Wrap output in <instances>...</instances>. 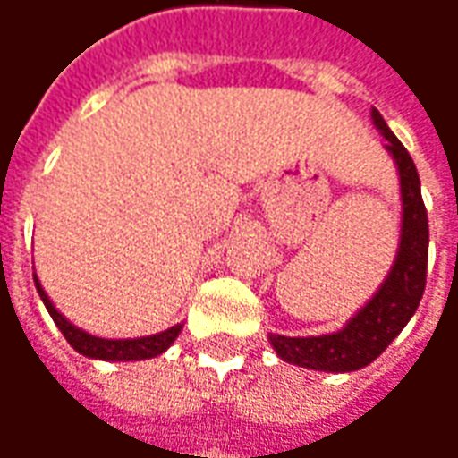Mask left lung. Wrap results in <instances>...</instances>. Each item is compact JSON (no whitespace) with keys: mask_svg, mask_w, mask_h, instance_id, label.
<instances>
[{"mask_svg":"<svg viewBox=\"0 0 458 458\" xmlns=\"http://www.w3.org/2000/svg\"><path fill=\"white\" fill-rule=\"evenodd\" d=\"M371 119L386 139L392 151L399 182H402V239L392 271L381 289L371 296L367 307L356 314L342 331L324 336H282L269 334L271 346L284 361L317 371H356L371 364L377 356L399 336L406 321L414 317L424 296L428 261V219L427 207L419 187V172L414 159L394 131L386 127L384 116L371 109Z\"/></svg>","mask_w":458,"mask_h":458,"instance_id":"8db88e82","label":"left lung"}]
</instances>
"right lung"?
<instances>
[{
	"mask_svg": "<svg viewBox=\"0 0 458 458\" xmlns=\"http://www.w3.org/2000/svg\"><path fill=\"white\" fill-rule=\"evenodd\" d=\"M34 284H37V292L42 296L44 307L52 314V319L59 327V331L64 334L66 342L72 344L79 354L89 356V359H104V361H139V359H151V356H159L162 352H166L174 344L176 336H179V331H182V324H176V327L162 331V334L141 336V339H102V336H91L87 331L77 329L74 324H69L56 311L55 304L49 301V296L44 294L39 279H34Z\"/></svg>",
	"mask_w": 458,
	"mask_h": 458,
	"instance_id": "obj_1",
	"label": "right lung"
}]
</instances>
